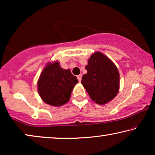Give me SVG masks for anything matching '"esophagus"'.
Returning a JSON list of instances; mask_svg holds the SVG:
<instances>
[{
	"label": "esophagus",
	"mask_w": 155,
	"mask_h": 155,
	"mask_svg": "<svg viewBox=\"0 0 155 155\" xmlns=\"http://www.w3.org/2000/svg\"><path fill=\"white\" fill-rule=\"evenodd\" d=\"M82 75H81V74H80V75H78V76H77L78 81H79V82L81 81V80H82Z\"/></svg>",
	"instance_id": "1"
}]
</instances>
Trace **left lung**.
Returning a JSON list of instances; mask_svg holds the SVG:
<instances>
[{
	"instance_id": "1",
	"label": "left lung",
	"mask_w": 155,
	"mask_h": 155,
	"mask_svg": "<svg viewBox=\"0 0 155 155\" xmlns=\"http://www.w3.org/2000/svg\"><path fill=\"white\" fill-rule=\"evenodd\" d=\"M82 84L90 98L99 104L113 99L119 89V73L114 63L100 52L91 56Z\"/></svg>"
}]
</instances>
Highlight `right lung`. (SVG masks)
Segmentation results:
<instances>
[{"instance_id": "add662e5", "label": "right lung", "mask_w": 155, "mask_h": 155, "mask_svg": "<svg viewBox=\"0 0 155 155\" xmlns=\"http://www.w3.org/2000/svg\"><path fill=\"white\" fill-rule=\"evenodd\" d=\"M78 80L70 70H64L58 62L46 66L38 81V91L42 100L59 107L69 101L72 90Z\"/></svg>"}]
</instances>
